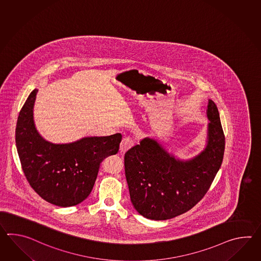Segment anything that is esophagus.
Instances as JSON below:
<instances>
[{"instance_id": "34e87169", "label": "esophagus", "mask_w": 261, "mask_h": 261, "mask_svg": "<svg viewBox=\"0 0 261 261\" xmlns=\"http://www.w3.org/2000/svg\"><path fill=\"white\" fill-rule=\"evenodd\" d=\"M134 145V141L129 138H124L122 139V142L120 144V152L121 153H124L125 151L129 150Z\"/></svg>"}]
</instances>
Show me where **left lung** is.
Wrapping results in <instances>:
<instances>
[{"mask_svg": "<svg viewBox=\"0 0 261 261\" xmlns=\"http://www.w3.org/2000/svg\"><path fill=\"white\" fill-rule=\"evenodd\" d=\"M207 143L190 159L169 153L155 139L144 138L124 154L131 202L139 215L167 220L193 208L207 193L225 151L218 109L208 99Z\"/></svg>", "mask_w": 261, "mask_h": 261, "instance_id": "8db88e82", "label": "left lung"}]
</instances>
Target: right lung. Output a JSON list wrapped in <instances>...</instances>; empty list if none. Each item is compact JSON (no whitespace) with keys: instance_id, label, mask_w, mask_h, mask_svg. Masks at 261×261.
I'll use <instances>...</instances> for the list:
<instances>
[{"instance_id":"right-lung-1","label":"right lung","mask_w":261,"mask_h":261,"mask_svg":"<svg viewBox=\"0 0 261 261\" xmlns=\"http://www.w3.org/2000/svg\"><path fill=\"white\" fill-rule=\"evenodd\" d=\"M38 90L30 93L18 115L16 146L26 179L43 199L60 207L75 206L93 190L100 164L116 154L122 135L85 137L56 144L38 133L34 106Z\"/></svg>"}]
</instances>
